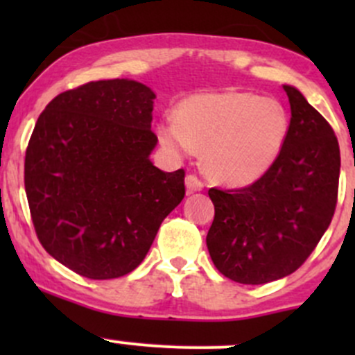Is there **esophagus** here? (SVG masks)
I'll return each mask as SVG.
<instances>
[{"label": "esophagus", "instance_id": "obj_1", "mask_svg": "<svg viewBox=\"0 0 355 355\" xmlns=\"http://www.w3.org/2000/svg\"><path fill=\"white\" fill-rule=\"evenodd\" d=\"M185 187H187L189 192H198V191H202L204 187V182L200 180L198 175L191 173L185 177Z\"/></svg>", "mask_w": 355, "mask_h": 355}]
</instances>
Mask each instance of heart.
<instances>
[{"mask_svg": "<svg viewBox=\"0 0 355 355\" xmlns=\"http://www.w3.org/2000/svg\"><path fill=\"white\" fill-rule=\"evenodd\" d=\"M290 116L278 99L256 92H199L180 103L177 118H164L157 135L173 155L204 149L207 173L228 185L263 177L280 156Z\"/></svg>", "mask_w": 355, "mask_h": 355, "instance_id": "heart-1", "label": "heart"}]
</instances>
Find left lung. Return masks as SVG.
Segmentation results:
<instances>
[{
	"instance_id": "1",
	"label": "left lung",
	"mask_w": 355,
	"mask_h": 355,
	"mask_svg": "<svg viewBox=\"0 0 355 355\" xmlns=\"http://www.w3.org/2000/svg\"><path fill=\"white\" fill-rule=\"evenodd\" d=\"M290 130L273 166L241 189H209L214 220L206 244L230 280L263 285L299 270L330 227L338 198L340 148L331 125L295 87Z\"/></svg>"
}]
</instances>
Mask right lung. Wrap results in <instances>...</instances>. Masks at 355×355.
Masks as SVG:
<instances>
[{"instance_id": "obj_1", "label": "right lung", "mask_w": 355, "mask_h": 355, "mask_svg": "<svg viewBox=\"0 0 355 355\" xmlns=\"http://www.w3.org/2000/svg\"><path fill=\"white\" fill-rule=\"evenodd\" d=\"M155 92L127 78L56 96L25 151V194L41 245L91 280L120 278L144 261L161 221L185 196V171L149 159Z\"/></svg>"}]
</instances>
